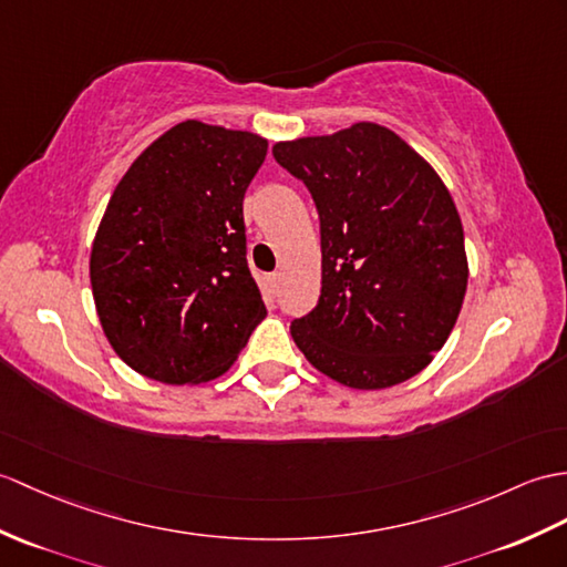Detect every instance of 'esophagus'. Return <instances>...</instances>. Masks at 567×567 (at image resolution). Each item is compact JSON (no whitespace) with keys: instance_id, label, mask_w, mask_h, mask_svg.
<instances>
[{"instance_id":"1","label":"esophagus","mask_w":567,"mask_h":567,"mask_svg":"<svg viewBox=\"0 0 567 567\" xmlns=\"http://www.w3.org/2000/svg\"><path fill=\"white\" fill-rule=\"evenodd\" d=\"M280 282H282V275L280 272H272L270 278H268V292H270V297H278Z\"/></svg>"}]
</instances>
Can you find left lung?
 Here are the masks:
<instances>
[{"mask_svg":"<svg viewBox=\"0 0 567 567\" xmlns=\"http://www.w3.org/2000/svg\"><path fill=\"white\" fill-rule=\"evenodd\" d=\"M272 154L321 219V297L289 326L297 348L350 389L423 372L468 282L462 217L437 171L377 123L278 142Z\"/></svg>","mask_w":567,"mask_h":567,"instance_id":"obj_1","label":"left lung"}]
</instances>
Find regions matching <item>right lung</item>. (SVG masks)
<instances>
[{"instance_id":"obj_1","label":"right lung","mask_w":567,"mask_h":567,"mask_svg":"<svg viewBox=\"0 0 567 567\" xmlns=\"http://www.w3.org/2000/svg\"><path fill=\"white\" fill-rule=\"evenodd\" d=\"M266 154L260 135L186 121L115 186L89 275L105 338L142 377L217 379L266 319L244 227V195Z\"/></svg>"}]
</instances>
